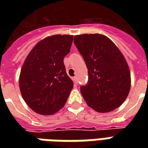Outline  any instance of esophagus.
I'll return each instance as SVG.
<instances>
[{
  "label": "esophagus",
  "mask_w": 148,
  "mask_h": 148,
  "mask_svg": "<svg viewBox=\"0 0 148 148\" xmlns=\"http://www.w3.org/2000/svg\"><path fill=\"white\" fill-rule=\"evenodd\" d=\"M73 80H74V82L75 84L78 83V77H74V78H73Z\"/></svg>",
  "instance_id": "1"
}]
</instances>
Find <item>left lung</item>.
<instances>
[{"mask_svg":"<svg viewBox=\"0 0 148 148\" xmlns=\"http://www.w3.org/2000/svg\"><path fill=\"white\" fill-rule=\"evenodd\" d=\"M74 42L88 70L81 93L90 108L100 113L119 108L131 89V73L125 58L108 37L99 34L74 36Z\"/></svg>","mask_w":148,"mask_h":148,"instance_id":"left-lung-1","label":"left lung"}]
</instances>
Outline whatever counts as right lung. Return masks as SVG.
Listing matches in <instances>:
<instances>
[{"mask_svg": "<svg viewBox=\"0 0 148 148\" xmlns=\"http://www.w3.org/2000/svg\"><path fill=\"white\" fill-rule=\"evenodd\" d=\"M73 35H53L34 47L24 60L19 77L26 103L41 115H51L64 106L74 87L64 58L70 52Z\"/></svg>", "mask_w": 148, "mask_h": 148, "instance_id": "right-lung-1", "label": "right lung"}]
</instances>
